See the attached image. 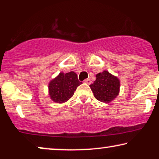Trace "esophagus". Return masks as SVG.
<instances>
[{
  "instance_id": "1",
  "label": "esophagus",
  "mask_w": 159,
  "mask_h": 159,
  "mask_svg": "<svg viewBox=\"0 0 159 159\" xmlns=\"http://www.w3.org/2000/svg\"><path fill=\"white\" fill-rule=\"evenodd\" d=\"M84 83L87 84H91V81H90V79H88V78H87V79L84 80Z\"/></svg>"
}]
</instances>
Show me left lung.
<instances>
[{"instance_id":"1","label":"left lung","mask_w":159,"mask_h":159,"mask_svg":"<svg viewBox=\"0 0 159 159\" xmlns=\"http://www.w3.org/2000/svg\"><path fill=\"white\" fill-rule=\"evenodd\" d=\"M96 77V81L90 85L95 98L102 102L109 103L112 102L119 95V78L106 70L98 73Z\"/></svg>"}]
</instances>
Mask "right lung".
Segmentation results:
<instances>
[{"mask_svg": "<svg viewBox=\"0 0 159 159\" xmlns=\"http://www.w3.org/2000/svg\"><path fill=\"white\" fill-rule=\"evenodd\" d=\"M74 72H61L48 84V95L56 103H64L74 95L77 87L81 84Z\"/></svg>", "mask_w": 159, "mask_h": 159, "instance_id": "add662e5", "label": "right lung"}]
</instances>
